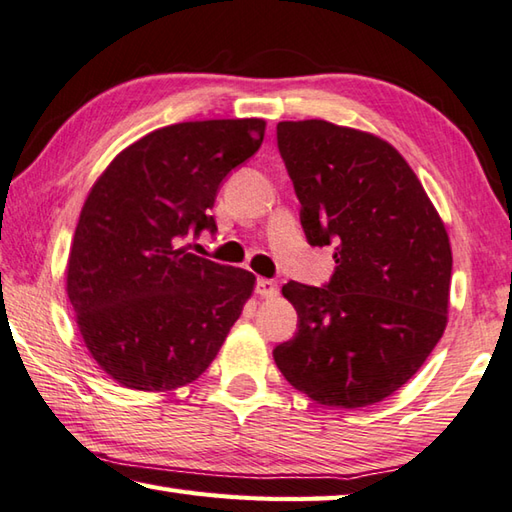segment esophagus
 I'll return each mask as SVG.
<instances>
[{
    "mask_svg": "<svg viewBox=\"0 0 512 512\" xmlns=\"http://www.w3.org/2000/svg\"><path fill=\"white\" fill-rule=\"evenodd\" d=\"M255 291L259 297H275L280 293V286H277L275 280H266V277H259Z\"/></svg>",
    "mask_w": 512,
    "mask_h": 512,
    "instance_id": "1",
    "label": "esophagus"
}]
</instances>
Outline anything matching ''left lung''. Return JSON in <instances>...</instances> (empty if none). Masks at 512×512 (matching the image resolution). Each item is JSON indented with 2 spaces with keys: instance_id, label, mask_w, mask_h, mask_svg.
<instances>
[{
  "instance_id": "1",
  "label": "left lung",
  "mask_w": 512,
  "mask_h": 512,
  "mask_svg": "<svg viewBox=\"0 0 512 512\" xmlns=\"http://www.w3.org/2000/svg\"><path fill=\"white\" fill-rule=\"evenodd\" d=\"M311 246L336 244L329 284L288 282L297 333L273 349L297 392L367 407L410 380L448 324L452 248L396 147L327 120L277 123Z\"/></svg>"
}]
</instances>
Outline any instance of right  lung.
<instances>
[{"mask_svg": "<svg viewBox=\"0 0 512 512\" xmlns=\"http://www.w3.org/2000/svg\"><path fill=\"white\" fill-rule=\"evenodd\" d=\"M262 118L194 120L125 147L82 206L67 293L91 358L138 392H170L215 360L255 275L188 253L215 232L221 181L264 141Z\"/></svg>", "mask_w": 512, "mask_h": 512, "instance_id": "1", "label": "right lung"}]
</instances>
